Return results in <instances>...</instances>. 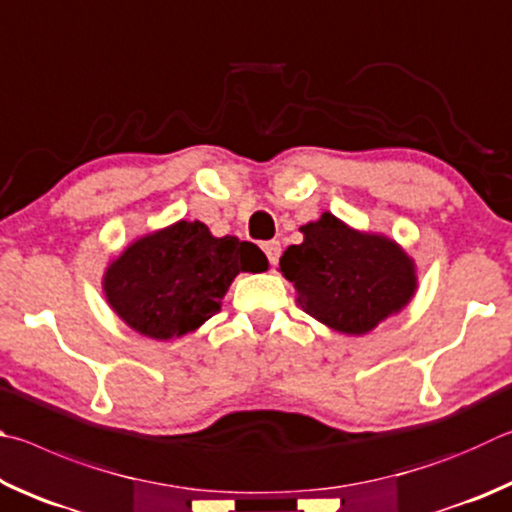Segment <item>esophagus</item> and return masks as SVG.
Listing matches in <instances>:
<instances>
[{"mask_svg": "<svg viewBox=\"0 0 512 512\" xmlns=\"http://www.w3.org/2000/svg\"><path fill=\"white\" fill-rule=\"evenodd\" d=\"M263 251H265V256H267V261H270V265H276V263H279V258H281V242L279 240L263 242Z\"/></svg>", "mask_w": 512, "mask_h": 512, "instance_id": "1", "label": "esophagus"}]
</instances>
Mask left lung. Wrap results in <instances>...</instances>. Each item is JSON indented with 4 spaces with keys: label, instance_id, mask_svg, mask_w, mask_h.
I'll return each instance as SVG.
<instances>
[{
    "label": "left lung",
    "instance_id": "1",
    "mask_svg": "<svg viewBox=\"0 0 512 512\" xmlns=\"http://www.w3.org/2000/svg\"><path fill=\"white\" fill-rule=\"evenodd\" d=\"M301 231L303 242L285 249L279 265L299 308L321 324L364 335L414 297V261L393 240L355 231L333 213Z\"/></svg>",
    "mask_w": 512,
    "mask_h": 512
}]
</instances>
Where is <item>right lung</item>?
Here are the masks:
<instances>
[{
  "label": "right lung",
  "instance_id": "right-lung-1",
  "mask_svg": "<svg viewBox=\"0 0 512 512\" xmlns=\"http://www.w3.org/2000/svg\"><path fill=\"white\" fill-rule=\"evenodd\" d=\"M254 242L213 238L202 222L179 220L134 240L107 267V303L125 324L150 339H173L218 315L240 272H265Z\"/></svg>",
  "mask_w": 512,
  "mask_h": 512
}]
</instances>
